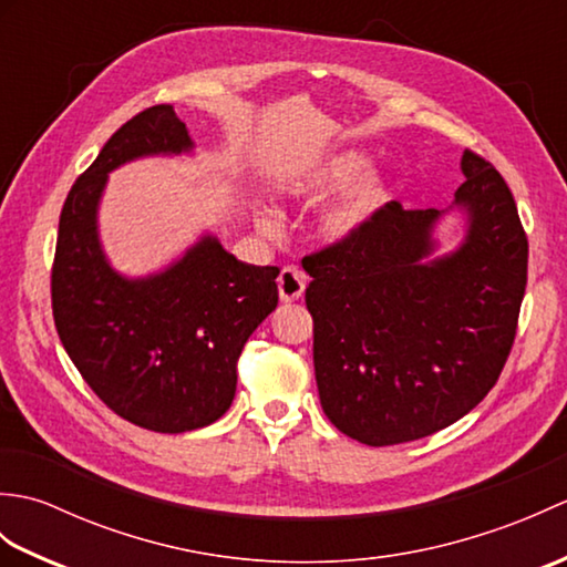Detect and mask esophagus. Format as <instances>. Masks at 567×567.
Listing matches in <instances>:
<instances>
[{"label":"esophagus","mask_w":567,"mask_h":567,"mask_svg":"<svg viewBox=\"0 0 567 567\" xmlns=\"http://www.w3.org/2000/svg\"><path fill=\"white\" fill-rule=\"evenodd\" d=\"M307 277L297 268H282L280 277H277V290H280L282 302H297L305 295Z\"/></svg>","instance_id":"34e87169"}]
</instances>
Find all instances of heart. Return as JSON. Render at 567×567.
<instances>
[{"label":"heart","instance_id":"heart-1","mask_svg":"<svg viewBox=\"0 0 567 567\" xmlns=\"http://www.w3.org/2000/svg\"><path fill=\"white\" fill-rule=\"evenodd\" d=\"M368 158L363 153L348 151L341 155H333L331 161L317 165L315 171L305 173L302 177L292 179L282 187L287 197L292 199H302V202H317L329 195H336V192L346 189L353 179L363 173ZM390 197V185L388 179L380 175H370L365 179L348 192V195L331 207L321 219V236L327 240H341L346 236L355 234L360 226H363L372 214H375L384 202ZM260 226L262 228H272L270 216H260Z\"/></svg>","mask_w":567,"mask_h":567}]
</instances>
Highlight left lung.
Returning <instances> with one entry per match:
<instances>
[{"mask_svg":"<svg viewBox=\"0 0 567 567\" xmlns=\"http://www.w3.org/2000/svg\"><path fill=\"white\" fill-rule=\"evenodd\" d=\"M463 248L431 250L436 209L388 202L355 234L302 258L323 414L365 445L431 436L485 400L507 363L526 290L528 238L509 185L463 153Z\"/></svg>","mask_w":567,"mask_h":567,"instance_id":"left-lung-1","label":"left lung"}]
</instances>
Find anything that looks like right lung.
<instances>
[{"label":"right lung","mask_w":567,"mask_h":567,"mask_svg":"<svg viewBox=\"0 0 567 567\" xmlns=\"http://www.w3.org/2000/svg\"><path fill=\"white\" fill-rule=\"evenodd\" d=\"M189 146L171 104L128 118L70 187L51 270L53 321L82 380L116 416L158 433L226 414L240 351L277 307L280 270L240 262L214 238L148 280H124L106 265L94 226L106 173Z\"/></svg>","instance_id":"obj_1"}]
</instances>
